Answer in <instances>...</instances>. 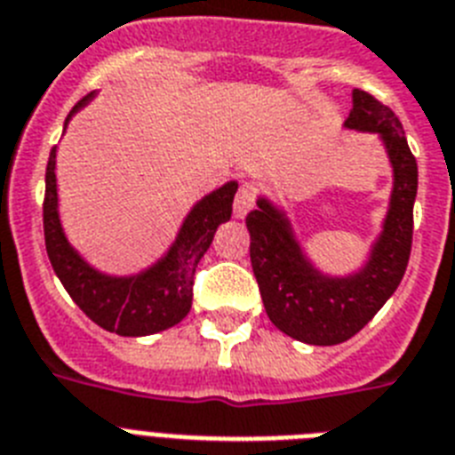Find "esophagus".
I'll use <instances>...</instances> for the list:
<instances>
[{
	"label": "esophagus",
	"mask_w": 455,
	"mask_h": 455,
	"mask_svg": "<svg viewBox=\"0 0 455 455\" xmlns=\"http://www.w3.org/2000/svg\"><path fill=\"white\" fill-rule=\"evenodd\" d=\"M254 201H257V191H254L250 184H243L238 189V194H235L234 215L238 217V220H243V217L254 208Z\"/></svg>",
	"instance_id": "1"
}]
</instances>
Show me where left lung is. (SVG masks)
<instances>
[{
    "label": "left lung",
    "instance_id": "left-lung-1",
    "mask_svg": "<svg viewBox=\"0 0 455 455\" xmlns=\"http://www.w3.org/2000/svg\"><path fill=\"white\" fill-rule=\"evenodd\" d=\"M343 128L379 135L393 168L381 234L357 271L346 275L320 271L299 243L285 210L266 196L257 198V210L245 220L250 261L266 315L283 334L311 346H336L355 336L393 297L411 254L419 165L400 119L390 107L355 88Z\"/></svg>",
    "mask_w": 455,
    "mask_h": 455
}]
</instances>
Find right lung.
Wrapping results in <instances>:
<instances>
[{
    "label": "right lung",
    "instance_id": "1",
    "mask_svg": "<svg viewBox=\"0 0 455 455\" xmlns=\"http://www.w3.org/2000/svg\"><path fill=\"white\" fill-rule=\"evenodd\" d=\"M95 98L88 93L79 100L69 116ZM55 154L51 149L46 165V198H44V238L55 275L68 290L74 304L86 313L102 330L119 336H149L170 330L182 323L191 311L196 266L208 252L220 224L231 220V205L238 182L221 184L210 191L187 212L168 252L151 266L131 275H112L88 264L65 235L58 210V180H55Z\"/></svg>",
    "mask_w": 455,
    "mask_h": 455
}]
</instances>
